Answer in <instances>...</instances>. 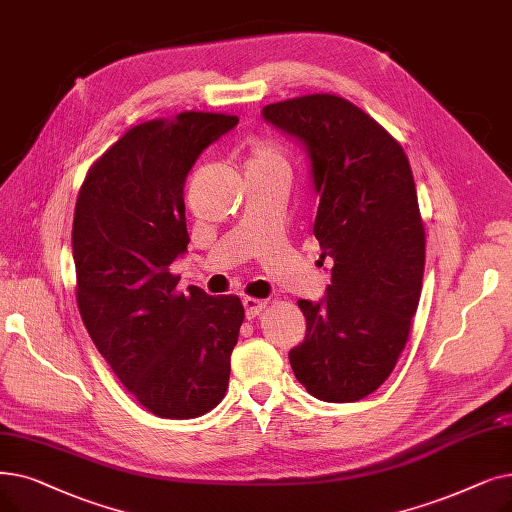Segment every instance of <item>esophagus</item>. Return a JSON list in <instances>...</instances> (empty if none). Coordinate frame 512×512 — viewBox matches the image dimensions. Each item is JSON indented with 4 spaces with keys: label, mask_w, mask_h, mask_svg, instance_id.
I'll use <instances>...</instances> for the list:
<instances>
[{
    "label": "esophagus",
    "mask_w": 512,
    "mask_h": 512,
    "mask_svg": "<svg viewBox=\"0 0 512 512\" xmlns=\"http://www.w3.org/2000/svg\"><path fill=\"white\" fill-rule=\"evenodd\" d=\"M242 305H244V314H247L249 320L259 316L261 311L265 309V301L263 299H255V297H244Z\"/></svg>",
    "instance_id": "34e87169"
}]
</instances>
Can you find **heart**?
Instances as JSON below:
<instances>
[{"label": "heart", "mask_w": 512, "mask_h": 512, "mask_svg": "<svg viewBox=\"0 0 512 512\" xmlns=\"http://www.w3.org/2000/svg\"><path fill=\"white\" fill-rule=\"evenodd\" d=\"M251 169H288L286 152L284 148L274 140H255L249 146L247 152V171Z\"/></svg>", "instance_id": "1"}]
</instances>
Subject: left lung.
I'll return each instance as SVG.
<instances>
[{"label": "left lung", "instance_id": "obj_1", "mask_svg": "<svg viewBox=\"0 0 512 512\" xmlns=\"http://www.w3.org/2000/svg\"><path fill=\"white\" fill-rule=\"evenodd\" d=\"M263 119L305 146L320 196L311 232L335 263L326 299L297 301L307 330L288 360L322 402H358L393 372L420 299L425 226L408 157L335 94L268 104Z\"/></svg>", "mask_w": 512, "mask_h": 512}]
</instances>
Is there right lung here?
Returning a JSON list of instances; mask_svg holds the SVG:
<instances>
[{
  "instance_id": "add662e5",
  "label": "right lung",
  "mask_w": 512,
  "mask_h": 512,
  "mask_svg": "<svg viewBox=\"0 0 512 512\" xmlns=\"http://www.w3.org/2000/svg\"><path fill=\"white\" fill-rule=\"evenodd\" d=\"M238 117L186 110L125 131L87 171L73 219L77 305L102 358L161 418H196L228 391L244 307L236 295L177 291L186 253L184 182Z\"/></svg>"
}]
</instances>
